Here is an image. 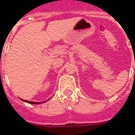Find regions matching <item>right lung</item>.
<instances>
[{
  "label": "right lung",
  "instance_id": "right-lung-1",
  "mask_svg": "<svg viewBox=\"0 0 135 135\" xmlns=\"http://www.w3.org/2000/svg\"><path fill=\"white\" fill-rule=\"evenodd\" d=\"M21 100H23V99H21ZM23 101H24L25 102H26V103H31V104H39V103H40V102H32V101H26V100H23ZM44 102H45V101H44ZM44 102H42V103H44Z\"/></svg>",
  "mask_w": 135,
  "mask_h": 135
}]
</instances>
